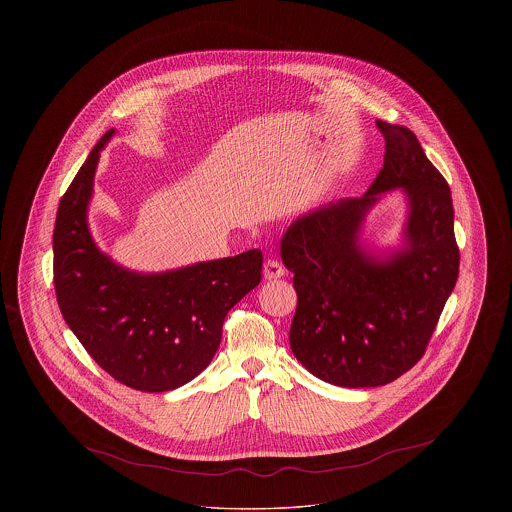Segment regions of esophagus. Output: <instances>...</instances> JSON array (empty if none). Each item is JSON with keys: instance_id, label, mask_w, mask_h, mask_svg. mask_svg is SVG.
Returning <instances> with one entry per match:
<instances>
[{"instance_id": "obj_1", "label": "esophagus", "mask_w": 512, "mask_h": 512, "mask_svg": "<svg viewBox=\"0 0 512 512\" xmlns=\"http://www.w3.org/2000/svg\"><path fill=\"white\" fill-rule=\"evenodd\" d=\"M263 272H265V278H267V280H276V278H282L286 270H284L280 261L268 259L267 263H265V268H263Z\"/></svg>"}]
</instances>
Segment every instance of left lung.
<instances>
[{"label":"left lung","instance_id":"obj_1","mask_svg":"<svg viewBox=\"0 0 512 512\" xmlns=\"http://www.w3.org/2000/svg\"><path fill=\"white\" fill-rule=\"evenodd\" d=\"M376 126L386 153L368 192L299 217L280 244L297 292L293 355L341 388L384 386L413 368L459 276L449 184L409 128ZM397 187L410 201L406 238L380 258L360 244V226L379 195Z\"/></svg>","mask_w":512,"mask_h":512}]
</instances>
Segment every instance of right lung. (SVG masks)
<instances>
[{"label": "right lung", "instance_id": "add662e5", "mask_svg": "<svg viewBox=\"0 0 512 512\" xmlns=\"http://www.w3.org/2000/svg\"><path fill=\"white\" fill-rule=\"evenodd\" d=\"M107 130L61 197L53 284L61 315L90 357L132 390H176L213 361L228 311L261 282L263 253L142 274L113 263L88 228Z\"/></svg>", "mask_w": 512, "mask_h": 512}]
</instances>
